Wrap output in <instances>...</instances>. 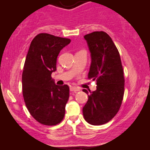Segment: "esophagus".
<instances>
[{
    "mask_svg": "<svg viewBox=\"0 0 150 150\" xmlns=\"http://www.w3.org/2000/svg\"><path fill=\"white\" fill-rule=\"evenodd\" d=\"M69 90L70 91H74V92H77V91H79L80 89L77 87H74V86H72V87L69 88Z\"/></svg>",
    "mask_w": 150,
    "mask_h": 150,
    "instance_id": "34e87169",
    "label": "esophagus"
}]
</instances>
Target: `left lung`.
Returning <instances> with one entry per match:
<instances>
[{
  "label": "left lung",
  "mask_w": 150,
  "mask_h": 150,
  "mask_svg": "<svg viewBox=\"0 0 150 150\" xmlns=\"http://www.w3.org/2000/svg\"><path fill=\"white\" fill-rule=\"evenodd\" d=\"M91 53L88 78L96 81V90L83 89L88 96L83 108L85 120L100 125L115 116L121 106L124 94L123 69L120 54L112 40L103 31L84 35Z\"/></svg>",
  "instance_id": "left-lung-1"
}]
</instances>
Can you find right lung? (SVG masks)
<instances>
[{
	"label": "right lung",
	"instance_id": "obj_1",
	"mask_svg": "<svg viewBox=\"0 0 150 150\" xmlns=\"http://www.w3.org/2000/svg\"><path fill=\"white\" fill-rule=\"evenodd\" d=\"M70 39L40 33L30 43L22 72V93L30 115L40 123L55 125L65 114L69 99L67 85L57 86L51 78L57 59Z\"/></svg>",
	"mask_w": 150,
	"mask_h": 150
}]
</instances>
